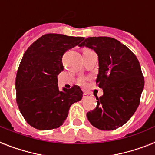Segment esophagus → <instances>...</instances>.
Listing matches in <instances>:
<instances>
[{
    "instance_id": "esophagus-1",
    "label": "esophagus",
    "mask_w": 155,
    "mask_h": 155,
    "mask_svg": "<svg viewBox=\"0 0 155 155\" xmlns=\"http://www.w3.org/2000/svg\"><path fill=\"white\" fill-rule=\"evenodd\" d=\"M88 93H87V92H84V98H87V97H88Z\"/></svg>"
}]
</instances>
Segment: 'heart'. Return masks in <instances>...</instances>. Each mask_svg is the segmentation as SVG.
Listing matches in <instances>:
<instances>
[{
	"mask_svg": "<svg viewBox=\"0 0 155 155\" xmlns=\"http://www.w3.org/2000/svg\"><path fill=\"white\" fill-rule=\"evenodd\" d=\"M90 50H84L83 52H85V51H89ZM80 83L82 84V85H84V84H86V83H87V79H81V80L80 81Z\"/></svg>",
	"mask_w": 155,
	"mask_h": 155,
	"instance_id": "b5f03b06",
	"label": "heart"
}]
</instances>
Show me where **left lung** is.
I'll return each mask as SVG.
<instances>
[{
	"label": "left lung",
	"mask_w": 155,
	"mask_h": 155,
	"mask_svg": "<svg viewBox=\"0 0 155 155\" xmlns=\"http://www.w3.org/2000/svg\"><path fill=\"white\" fill-rule=\"evenodd\" d=\"M79 46L94 50L98 57L96 85L103 95L97 97L95 109L87 120L102 130H113L127 123L136 112L144 86L140 65L134 53L117 39L88 37Z\"/></svg>",
	"instance_id": "8db88e82"
}]
</instances>
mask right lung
Wrapping results in <instances>:
<instances>
[{"instance_id":"add662e5","label":"right lung","mask_w":155,"mask_h":155,"mask_svg":"<svg viewBox=\"0 0 155 155\" xmlns=\"http://www.w3.org/2000/svg\"><path fill=\"white\" fill-rule=\"evenodd\" d=\"M83 39L45 34L24 53L16 74V102L25 121L34 128L49 130L60 127L71 105L83 97L79 86L61 91L57 85V75L64 70L63 55Z\"/></svg>"}]
</instances>
